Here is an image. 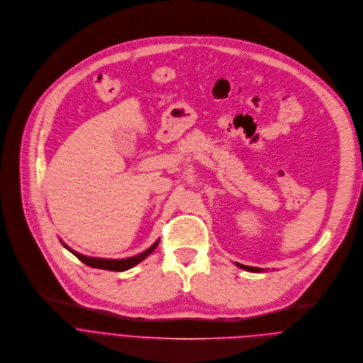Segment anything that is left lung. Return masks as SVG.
<instances>
[{
  "label": "left lung",
  "mask_w": 363,
  "mask_h": 363,
  "mask_svg": "<svg viewBox=\"0 0 363 363\" xmlns=\"http://www.w3.org/2000/svg\"><path fill=\"white\" fill-rule=\"evenodd\" d=\"M238 267L243 269V270H247V272H263V269H259V267H250V266H245V264H240V263H235Z\"/></svg>",
  "instance_id": "1"
}]
</instances>
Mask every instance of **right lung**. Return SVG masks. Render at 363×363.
I'll use <instances>...</instances> for the list:
<instances>
[{"instance_id": "obj_1", "label": "right lung", "mask_w": 363, "mask_h": 363, "mask_svg": "<svg viewBox=\"0 0 363 363\" xmlns=\"http://www.w3.org/2000/svg\"><path fill=\"white\" fill-rule=\"evenodd\" d=\"M62 243V246L71 252L72 255H74L76 257H79L83 263H86L87 266L90 267H94V269H103V270H111V272H124V270H128L131 267H134L135 264H138L140 262H143L144 259H146L159 245L160 240H156L147 250L141 252L140 255H135V256H131V257H125V259H104V257H91V256H86V255H82L76 250H72L71 247H68L62 240H60Z\"/></svg>"}]
</instances>
